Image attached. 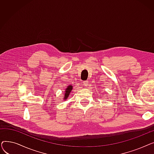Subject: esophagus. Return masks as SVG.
Instances as JSON below:
<instances>
[{
    "label": "esophagus",
    "instance_id": "esophagus-1",
    "mask_svg": "<svg viewBox=\"0 0 154 154\" xmlns=\"http://www.w3.org/2000/svg\"><path fill=\"white\" fill-rule=\"evenodd\" d=\"M83 84L85 86H87V85H88V80H85V81L84 82Z\"/></svg>",
    "mask_w": 154,
    "mask_h": 154
}]
</instances>
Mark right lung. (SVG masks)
Wrapping results in <instances>:
<instances>
[{"mask_svg":"<svg viewBox=\"0 0 154 154\" xmlns=\"http://www.w3.org/2000/svg\"><path fill=\"white\" fill-rule=\"evenodd\" d=\"M72 89V85H69V86L66 88V91H65L64 99H67V98L68 97L69 95V94H70V92H71Z\"/></svg>","mask_w":154,"mask_h":154,"instance_id":"1","label":"right lung"}]
</instances>
